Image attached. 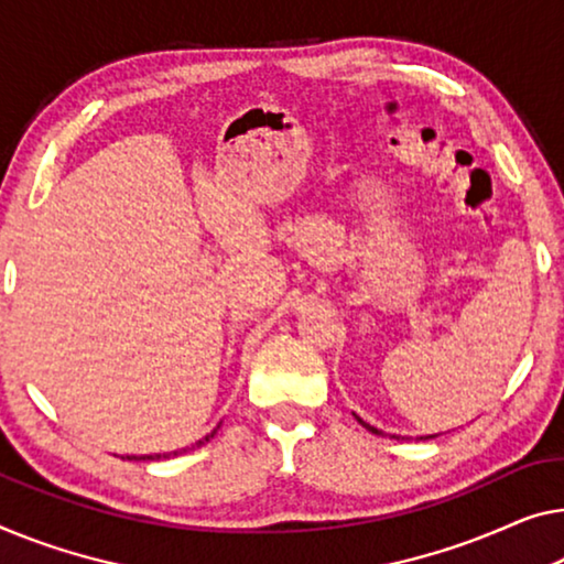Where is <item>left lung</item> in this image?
<instances>
[{
	"label": "left lung",
	"mask_w": 564,
	"mask_h": 564,
	"mask_svg": "<svg viewBox=\"0 0 564 564\" xmlns=\"http://www.w3.org/2000/svg\"><path fill=\"white\" fill-rule=\"evenodd\" d=\"M355 417L359 420V423H362V425L367 427V431H369V433H375V435H382V431H377V427H375V425H369V423H365V420H362V417H359V415H355ZM392 438H398V435H392Z\"/></svg>",
	"instance_id": "8db88e82"
}]
</instances>
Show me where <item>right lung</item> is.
Segmentation results:
<instances>
[{
	"label": "right lung",
	"instance_id": "obj_1",
	"mask_svg": "<svg viewBox=\"0 0 564 564\" xmlns=\"http://www.w3.org/2000/svg\"><path fill=\"white\" fill-rule=\"evenodd\" d=\"M217 427H220V425H217ZM217 427H215V431L213 433H207L205 435V438H202V441H197L195 445H192V448H199V445H205L209 438H213V435L217 433ZM189 448H180V451H172V453H154V456H126V458H129V460H159V458H172V456H180V453H187Z\"/></svg>",
	"mask_w": 564,
	"mask_h": 564
}]
</instances>
